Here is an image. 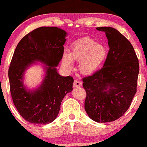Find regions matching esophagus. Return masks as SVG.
<instances>
[{"mask_svg": "<svg viewBox=\"0 0 147 147\" xmlns=\"http://www.w3.org/2000/svg\"><path fill=\"white\" fill-rule=\"evenodd\" d=\"M82 86V82L81 81L79 80H75L73 83V86L74 87H79Z\"/></svg>", "mask_w": 147, "mask_h": 147, "instance_id": "1", "label": "esophagus"}]
</instances>
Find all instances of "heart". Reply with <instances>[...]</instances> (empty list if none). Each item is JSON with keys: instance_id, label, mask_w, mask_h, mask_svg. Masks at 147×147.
I'll return each instance as SVG.
<instances>
[{"instance_id": "1", "label": "heart", "mask_w": 147, "mask_h": 147, "mask_svg": "<svg viewBox=\"0 0 147 147\" xmlns=\"http://www.w3.org/2000/svg\"><path fill=\"white\" fill-rule=\"evenodd\" d=\"M107 50L101 43L90 38H83L72 44L70 52L62 55V63L68 70L73 67V61H79V68L84 75H92L98 70L105 60Z\"/></svg>"}]
</instances>
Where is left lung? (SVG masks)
Listing matches in <instances>:
<instances>
[{
	"mask_svg": "<svg viewBox=\"0 0 147 147\" xmlns=\"http://www.w3.org/2000/svg\"><path fill=\"white\" fill-rule=\"evenodd\" d=\"M105 32L109 51L102 68L83 79L86 92L85 111L95 122L116 120L126 113L137 91L139 63L133 45L113 28Z\"/></svg>",
	"mask_w": 147,
	"mask_h": 147,
	"instance_id": "left-lung-1",
	"label": "left lung"
}]
</instances>
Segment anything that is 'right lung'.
I'll return each mask as SVG.
<instances>
[{
	"label": "right lung",
	"instance_id": "add662e5",
	"mask_svg": "<svg viewBox=\"0 0 147 147\" xmlns=\"http://www.w3.org/2000/svg\"><path fill=\"white\" fill-rule=\"evenodd\" d=\"M67 32L57 27H41L20 41L11 59L8 71L13 102L24 119L36 124H47L56 119L61 103L72 90L74 79L57 72L63 53ZM36 62L44 64L45 78L36 89L24 85L26 70Z\"/></svg>",
	"mask_w": 147,
	"mask_h": 147
}]
</instances>
